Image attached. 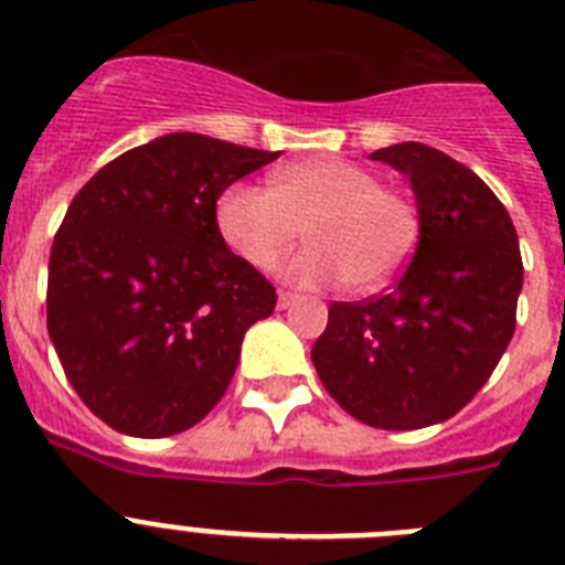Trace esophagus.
<instances>
[{
  "mask_svg": "<svg viewBox=\"0 0 565 565\" xmlns=\"http://www.w3.org/2000/svg\"><path fill=\"white\" fill-rule=\"evenodd\" d=\"M297 294H291V291H279L277 294V308L279 311H286V308H291L294 302H297Z\"/></svg>",
  "mask_w": 565,
  "mask_h": 565,
  "instance_id": "1",
  "label": "esophagus"
}]
</instances>
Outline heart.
I'll return each instance as SVG.
<instances>
[{
    "mask_svg": "<svg viewBox=\"0 0 565 565\" xmlns=\"http://www.w3.org/2000/svg\"><path fill=\"white\" fill-rule=\"evenodd\" d=\"M226 246L268 271L306 228L311 246L282 268L294 286L326 288L344 279L353 294L384 288L407 266L418 243V212L407 194L382 186L371 169L337 158L288 163L268 189H226L217 201Z\"/></svg>",
    "mask_w": 565,
    "mask_h": 565,
    "instance_id": "b5f03b06",
    "label": "heart"
}]
</instances>
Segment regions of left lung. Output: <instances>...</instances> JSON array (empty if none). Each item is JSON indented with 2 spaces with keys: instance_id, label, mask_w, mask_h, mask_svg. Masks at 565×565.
<instances>
[{
  "instance_id": "left-lung-1",
  "label": "left lung",
  "mask_w": 565,
  "mask_h": 565,
  "mask_svg": "<svg viewBox=\"0 0 565 565\" xmlns=\"http://www.w3.org/2000/svg\"><path fill=\"white\" fill-rule=\"evenodd\" d=\"M371 161L411 181L416 254L393 291L333 302L311 359L353 418L418 430L456 416L501 362L515 333L521 246L495 192L450 154L404 141Z\"/></svg>"
}]
</instances>
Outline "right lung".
I'll list each match as a JSON object with an SVG mask.
<instances>
[{
	"instance_id": "1",
	"label": "right lung",
	"mask_w": 565,
	"mask_h": 565,
	"mask_svg": "<svg viewBox=\"0 0 565 565\" xmlns=\"http://www.w3.org/2000/svg\"><path fill=\"white\" fill-rule=\"evenodd\" d=\"M279 152L198 132L118 154L73 198L47 268V333L73 391L124 436L201 422L277 294L228 252L217 198Z\"/></svg>"
}]
</instances>
